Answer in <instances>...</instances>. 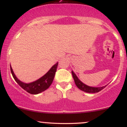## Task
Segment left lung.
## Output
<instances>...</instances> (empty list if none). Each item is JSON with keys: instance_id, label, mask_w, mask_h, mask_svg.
Segmentation results:
<instances>
[{"instance_id": "obj_1", "label": "left lung", "mask_w": 127, "mask_h": 127, "mask_svg": "<svg viewBox=\"0 0 127 127\" xmlns=\"http://www.w3.org/2000/svg\"><path fill=\"white\" fill-rule=\"evenodd\" d=\"M72 74L73 76V78L74 81H75V83L76 85L77 86V87L79 89H80L82 91L86 92V93H98V92L101 91L103 89H104L107 85L103 86L101 87H89V86L85 85L84 83L81 82L77 76L75 75V73L73 71H72Z\"/></svg>"}]
</instances>
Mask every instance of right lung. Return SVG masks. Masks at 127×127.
I'll use <instances>...</instances> for the list:
<instances>
[{
	"label": "right lung",
	"mask_w": 127,
	"mask_h": 127,
	"mask_svg": "<svg viewBox=\"0 0 127 127\" xmlns=\"http://www.w3.org/2000/svg\"><path fill=\"white\" fill-rule=\"evenodd\" d=\"M58 63H59L57 62L54 65L50 68V70H49L48 72L46 73L45 75H43L42 78L36 80L34 82L29 83V84H26V83H24L20 81L15 76L11 66H10V68H11V72L13 78H14V79L17 82V84L22 88L24 89L25 91H27V93H30V94H37L39 93L44 91L45 90H47L50 87V85H51L54 78L55 72L57 71Z\"/></svg>",
	"instance_id": "add662e5"
}]
</instances>
